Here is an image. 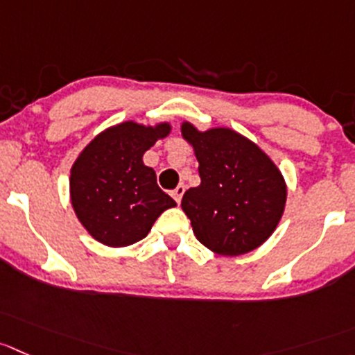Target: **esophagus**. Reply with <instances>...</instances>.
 Returning <instances> with one entry per match:
<instances>
[{"instance_id":"esophagus-1","label":"esophagus","mask_w":355,"mask_h":355,"mask_svg":"<svg viewBox=\"0 0 355 355\" xmlns=\"http://www.w3.org/2000/svg\"><path fill=\"white\" fill-rule=\"evenodd\" d=\"M183 193H184V184H180V187L175 188V190H172V197H174V200L178 202V204H181Z\"/></svg>"}]
</instances>
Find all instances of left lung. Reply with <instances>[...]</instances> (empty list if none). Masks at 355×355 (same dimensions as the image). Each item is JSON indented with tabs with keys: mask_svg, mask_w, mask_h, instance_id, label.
Wrapping results in <instances>:
<instances>
[{
	"mask_svg": "<svg viewBox=\"0 0 355 355\" xmlns=\"http://www.w3.org/2000/svg\"><path fill=\"white\" fill-rule=\"evenodd\" d=\"M181 136L193 148L200 175L181 200L195 237L221 256L258 249L284 214L288 184L281 168L230 127L200 130L184 120Z\"/></svg>",
	"mask_w": 355,
	"mask_h": 355,
	"instance_id": "8db88e82",
	"label": "left lung"
}]
</instances>
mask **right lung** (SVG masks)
Instances as JSON below:
<instances>
[{
    "instance_id": "right-lung-1",
    "label": "right lung",
    "mask_w": 355,
    "mask_h": 355,
    "mask_svg": "<svg viewBox=\"0 0 355 355\" xmlns=\"http://www.w3.org/2000/svg\"><path fill=\"white\" fill-rule=\"evenodd\" d=\"M168 121L125 120L97 134L74 160L69 197L82 226L107 248H127L150 234L158 216L175 202L158 188L143 157L171 134Z\"/></svg>"
}]
</instances>
